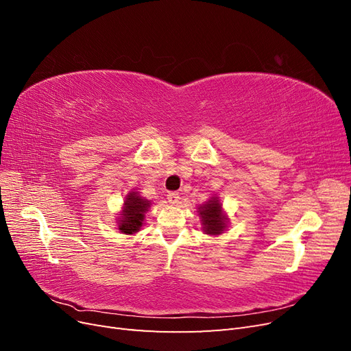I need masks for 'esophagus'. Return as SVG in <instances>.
I'll return each instance as SVG.
<instances>
[{
    "label": "esophagus",
    "mask_w": 351,
    "mask_h": 351,
    "mask_svg": "<svg viewBox=\"0 0 351 351\" xmlns=\"http://www.w3.org/2000/svg\"><path fill=\"white\" fill-rule=\"evenodd\" d=\"M167 199H168L169 205H177L178 200H180V195L176 193V192H171V193L167 195Z\"/></svg>",
    "instance_id": "esophagus-1"
}]
</instances>
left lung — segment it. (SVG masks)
Masks as SVG:
<instances>
[{
    "label": "left lung",
    "mask_w": 351,
    "mask_h": 351,
    "mask_svg": "<svg viewBox=\"0 0 351 351\" xmlns=\"http://www.w3.org/2000/svg\"><path fill=\"white\" fill-rule=\"evenodd\" d=\"M197 215L200 218L202 231L208 236L218 237L224 234L228 227V215L222 208V202L218 195H212L209 199L197 206Z\"/></svg>",
    "instance_id": "1"
}]
</instances>
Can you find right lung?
Masks as SVG:
<instances>
[{"instance_id":"1","label":"right lung","mask_w":351,"mask_h":351,"mask_svg":"<svg viewBox=\"0 0 351 351\" xmlns=\"http://www.w3.org/2000/svg\"><path fill=\"white\" fill-rule=\"evenodd\" d=\"M152 205L151 200L141 196L139 192H134V189L124 196L121 210L115 219L117 230L123 234L133 236L139 232L145 224V215L147 214Z\"/></svg>"}]
</instances>
